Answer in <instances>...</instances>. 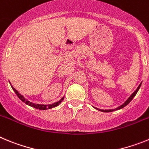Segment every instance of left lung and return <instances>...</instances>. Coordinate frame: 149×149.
I'll return each mask as SVG.
<instances>
[{"label": "left lung", "instance_id": "left-lung-1", "mask_svg": "<svg viewBox=\"0 0 149 149\" xmlns=\"http://www.w3.org/2000/svg\"><path fill=\"white\" fill-rule=\"evenodd\" d=\"M141 84H142V83H140V84H139V86H138V87L136 88V90L134 91V93H133L132 94H131V95H130V97H129V98H127V99L125 101V103L122 104V105H120V106H119V107H116V108L110 109V110H101V109H98V108H97V107H94L95 109H96V110H99V111H101V112H106V113H108V112L115 111V110H120V109H122V108H123V107H125L126 105H127L129 103H130V102H131V100H132L133 98H134V96L136 95V93H137V92H138V91H139V88H140V86H141Z\"/></svg>", "mask_w": 149, "mask_h": 149}]
</instances>
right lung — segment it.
Masks as SVG:
<instances>
[{
  "mask_svg": "<svg viewBox=\"0 0 149 149\" xmlns=\"http://www.w3.org/2000/svg\"><path fill=\"white\" fill-rule=\"evenodd\" d=\"M10 85H11V84H10ZM11 87L13 88V91L15 92V93L16 94V95L18 96V98H20L22 101H23L24 103H25L26 104L29 105V106H30V107H34V108H36V109H39V110H48V109L54 108V107H55L58 106V105L61 103L62 101H63V99H64V96H63V98H62L60 101H56V102H55V103H54V104H35V103H33V102H31V101H28L27 98H24V96L22 95L21 93H18V91H17L15 88L13 87L12 85H11Z\"/></svg>",
  "mask_w": 149,
  "mask_h": 149,
  "instance_id": "obj_1",
  "label": "right lung"
}]
</instances>
